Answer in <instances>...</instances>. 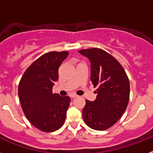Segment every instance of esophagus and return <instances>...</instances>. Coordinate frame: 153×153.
Returning a JSON list of instances; mask_svg holds the SVG:
<instances>
[{
    "label": "esophagus",
    "instance_id": "34e87169",
    "mask_svg": "<svg viewBox=\"0 0 153 153\" xmlns=\"http://www.w3.org/2000/svg\"><path fill=\"white\" fill-rule=\"evenodd\" d=\"M70 97H71V98H75V97H77V95H76V94H74V93H72V94H70Z\"/></svg>",
    "mask_w": 153,
    "mask_h": 153
}]
</instances>
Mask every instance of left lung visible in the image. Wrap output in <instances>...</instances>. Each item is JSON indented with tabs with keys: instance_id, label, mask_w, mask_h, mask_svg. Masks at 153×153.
I'll use <instances>...</instances> for the list:
<instances>
[{
	"instance_id": "8db88e82",
	"label": "left lung",
	"mask_w": 153,
	"mask_h": 153,
	"mask_svg": "<svg viewBox=\"0 0 153 153\" xmlns=\"http://www.w3.org/2000/svg\"><path fill=\"white\" fill-rule=\"evenodd\" d=\"M91 63L90 80L97 88V99L86 100L83 109L85 123L95 130L113 126L126 109L129 100V78L120 62L100 48L79 51Z\"/></svg>"
}]
</instances>
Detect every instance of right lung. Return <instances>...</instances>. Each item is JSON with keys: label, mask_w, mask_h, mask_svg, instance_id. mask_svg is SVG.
<instances>
[{"label": "right lung", "mask_w": 153, "mask_h": 153, "mask_svg": "<svg viewBox=\"0 0 153 153\" xmlns=\"http://www.w3.org/2000/svg\"><path fill=\"white\" fill-rule=\"evenodd\" d=\"M67 51H51L36 59L24 72L18 86L23 112L33 126L45 132L59 129L65 122L70 98L53 93L58 70Z\"/></svg>", "instance_id": "right-lung-1"}]
</instances>
